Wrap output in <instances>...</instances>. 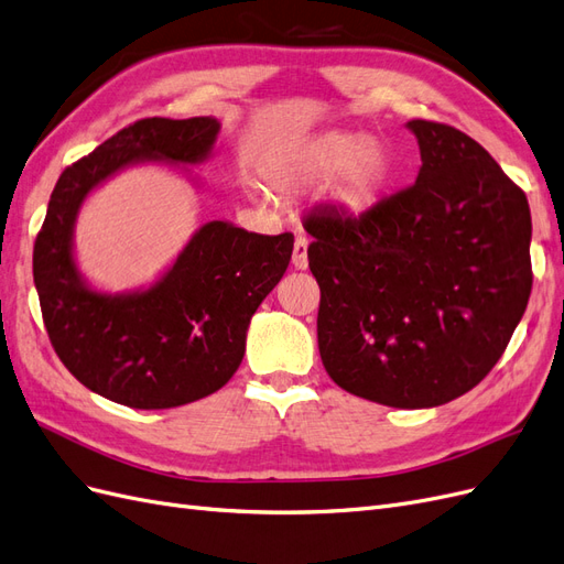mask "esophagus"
<instances>
[{"instance_id":"34e87169","label":"esophagus","mask_w":564,"mask_h":564,"mask_svg":"<svg viewBox=\"0 0 564 564\" xmlns=\"http://www.w3.org/2000/svg\"><path fill=\"white\" fill-rule=\"evenodd\" d=\"M308 237L299 235L296 237V245H294V256H292V263L296 270H305L308 268Z\"/></svg>"}]
</instances>
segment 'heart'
Segmentation results:
<instances>
[{"label":"heart","mask_w":564,"mask_h":564,"mask_svg":"<svg viewBox=\"0 0 564 564\" xmlns=\"http://www.w3.org/2000/svg\"><path fill=\"white\" fill-rule=\"evenodd\" d=\"M395 176L390 150L373 135L327 131L286 155L280 181L308 185L327 178L324 199L348 214H365L386 197Z\"/></svg>","instance_id":"1"}]
</instances>
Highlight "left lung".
I'll list each match as a JSON object with an SVG mask.
<instances>
[{"instance_id": "1", "label": "left lung", "mask_w": 564, "mask_h": 564, "mask_svg": "<svg viewBox=\"0 0 564 564\" xmlns=\"http://www.w3.org/2000/svg\"><path fill=\"white\" fill-rule=\"evenodd\" d=\"M421 169L362 216L305 218L332 381L398 409L456 400L499 362L532 292V216L470 135L412 119Z\"/></svg>"}]
</instances>
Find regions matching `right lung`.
Returning <instances> with one entry per match:
<instances>
[{"instance_id":"right-lung-1","label":"right lung","mask_w":564,"mask_h":564,"mask_svg":"<svg viewBox=\"0 0 564 564\" xmlns=\"http://www.w3.org/2000/svg\"><path fill=\"white\" fill-rule=\"evenodd\" d=\"M214 117L139 119L61 174L32 253L42 317L73 377L131 409H172L224 388L240 367L256 308L282 280L294 235L209 220L162 275L133 292H100L75 259V224L96 187L135 164L191 169L214 155Z\"/></svg>"}]
</instances>
